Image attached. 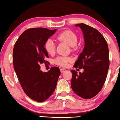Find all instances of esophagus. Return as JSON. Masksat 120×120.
Here are the masks:
<instances>
[{
    "label": "esophagus",
    "mask_w": 120,
    "mask_h": 120,
    "mask_svg": "<svg viewBox=\"0 0 120 120\" xmlns=\"http://www.w3.org/2000/svg\"><path fill=\"white\" fill-rule=\"evenodd\" d=\"M65 71H66V70L65 69H63V68L60 69V71H61V73H64V72Z\"/></svg>",
    "instance_id": "obj_1"
}]
</instances>
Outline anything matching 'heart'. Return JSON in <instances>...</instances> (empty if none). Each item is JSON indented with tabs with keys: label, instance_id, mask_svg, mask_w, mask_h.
<instances>
[{
	"label": "heart",
	"instance_id": "heart-1",
	"mask_svg": "<svg viewBox=\"0 0 120 120\" xmlns=\"http://www.w3.org/2000/svg\"><path fill=\"white\" fill-rule=\"evenodd\" d=\"M56 39L59 41L64 42L71 47H74L76 45L78 37L73 32L69 30L63 31L56 36ZM45 49L49 55H54L55 52V45L51 40H48L45 44ZM72 61L70 57L58 56L54 60L55 64L63 67H66L68 63Z\"/></svg>",
	"mask_w": 120,
	"mask_h": 120
}]
</instances>
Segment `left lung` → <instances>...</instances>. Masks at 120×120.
<instances>
[{
    "label": "left lung",
    "instance_id": "1",
    "mask_svg": "<svg viewBox=\"0 0 120 120\" xmlns=\"http://www.w3.org/2000/svg\"><path fill=\"white\" fill-rule=\"evenodd\" d=\"M83 32L84 47L74 64V68L83 73L71 70V86L78 96L90 99L101 91L107 75L109 66V50L107 43L96 29L84 23L76 24Z\"/></svg>",
    "mask_w": 120,
    "mask_h": 120
}]
</instances>
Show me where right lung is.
<instances>
[{
	"label": "right lung",
	"instance_id": "obj_1",
	"mask_svg": "<svg viewBox=\"0 0 120 120\" xmlns=\"http://www.w3.org/2000/svg\"><path fill=\"white\" fill-rule=\"evenodd\" d=\"M57 29L33 28L26 30L14 45L13 61L14 70L24 93L38 102L48 99L54 93L60 75L58 67L48 72L40 70V64L47 63L45 44Z\"/></svg>",
	"mask_w": 120,
	"mask_h": 120
}]
</instances>
